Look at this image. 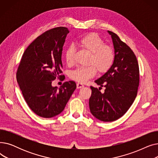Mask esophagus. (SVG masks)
<instances>
[{
  "instance_id": "esophagus-1",
  "label": "esophagus",
  "mask_w": 158,
  "mask_h": 158,
  "mask_svg": "<svg viewBox=\"0 0 158 158\" xmlns=\"http://www.w3.org/2000/svg\"><path fill=\"white\" fill-rule=\"evenodd\" d=\"M82 87H84V85H82V83H80V82H77V89H79V88H81Z\"/></svg>"
}]
</instances>
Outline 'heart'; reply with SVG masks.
<instances>
[{
    "instance_id": "b5f03b06",
    "label": "heart",
    "mask_w": 158,
    "mask_h": 158,
    "mask_svg": "<svg viewBox=\"0 0 158 158\" xmlns=\"http://www.w3.org/2000/svg\"><path fill=\"white\" fill-rule=\"evenodd\" d=\"M79 47L90 53L87 66H79L70 72L72 79L85 82L94 77L96 73V69L100 73H105L112 66L114 61L113 49L109 45H104V41L96 33H90L81 38L77 42ZM75 52L73 47H70L65 52V61L67 64L73 62Z\"/></svg>"
}]
</instances>
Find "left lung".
Wrapping results in <instances>:
<instances>
[{
    "label": "left lung",
    "mask_w": 158,
    "mask_h": 158,
    "mask_svg": "<svg viewBox=\"0 0 158 158\" xmlns=\"http://www.w3.org/2000/svg\"><path fill=\"white\" fill-rule=\"evenodd\" d=\"M111 36L114 49V61L110 69L95 81L106 88L102 94L90 86L92 95L89 99V110L94 117L103 122H113L122 117L133 103L137 95L139 81V66L131 48L115 33L107 31Z\"/></svg>",
    "instance_id": "left-lung-1"
}]
</instances>
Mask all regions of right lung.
Wrapping results in <instances>:
<instances>
[{"instance_id": "add662e5", "label": "right lung", "mask_w": 158, "mask_h": 158, "mask_svg": "<svg viewBox=\"0 0 158 158\" xmlns=\"http://www.w3.org/2000/svg\"><path fill=\"white\" fill-rule=\"evenodd\" d=\"M69 29L58 27L39 36L25 51L16 72V80L30 109L43 118H52L64 109L76 82H65L57 89L52 86L62 73L61 54Z\"/></svg>"}]
</instances>
